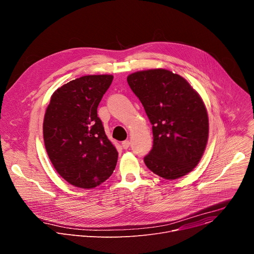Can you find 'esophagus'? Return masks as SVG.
<instances>
[{"label": "esophagus", "mask_w": 254, "mask_h": 254, "mask_svg": "<svg viewBox=\"0 0 254 254\" xmlns=\"http://www.w3.org/2000/svg\"><path fill=\"white\" fill-rule=\"evenodd\" d=\"M129 140H124L123 142H122V146H123V148L125 149V150H127V149H128V147H129Z\"/></svg>", "instance_id": "esophagus-1"}]
</instances>
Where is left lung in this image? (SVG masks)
Segmentation results:
<instances>
[{
    "label": "left lung",
    "instance_id": "obj_1",
    "mask_svg": "<svg viewBox=\"0 0 254 254\" xmlns=\"http://www.w3.org/2000/svg\"><path fill=\"white\" fill-rule=\"evenodd\" d=\"M153 125V149L143 161L156 175L175 180L201 161L209 119L200 94L181 75L163 68L136 71L127 78Z\"/></svg>",
    "mask_w": 254,
    "mask_h": 254
}]
</instances>
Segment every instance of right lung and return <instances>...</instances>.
Listing matches in <instances>:
<instances>
[{"label": "right lung", "mask_w": 254, "mask_h": 254, "mask_svg": "<svg viewBox=\"0 0 254 254\" xmlns=\"http://www.w3.org/2000/svg\"><path fill=\"white\" fill-rule=\"evenodd\" d=\"M111 74L85 75L58 87L43 121L47 155L72 186L92 189L112 176L119 153L107 138L97 106L111 86Z\"/></svg>", "instance_id": "obj_1"}]
</instances>
